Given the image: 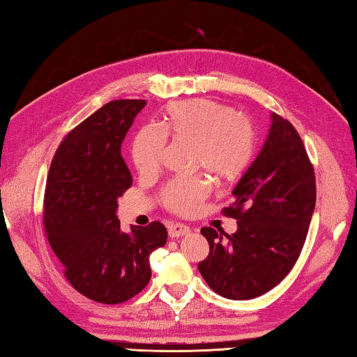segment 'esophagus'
Here are the masks:
<instances>
[{"label":"esophagus","mask_w":357,"mask_h":357,"mask_svg":"<svg viewBox=\"0 0 357 357\" xmlns=\"http://www.w3.org/2000/svg\"><path fill=\"white\" fill-rule=\"evenodd\" d=\"M190 233V227H187L184 224H172L169 225V236L170 238H179L184 236V234Z\"/></svg>","instance_id":"esophagus-1"}]
</instances>
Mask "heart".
I'll list each match as a JSON object with an SVG mask.
<instances>
[{"label":"heart","mask_w":357,"mask_h":357,"mask_svg":"<svg viewBox=\"0 0 357 357\" xmlns=\"http://www.w3.org/2000/svg\"><path fill=\"white\" fill-rule=\"evenodd\" d=\"M158 133L141 128L132 144L133 164L141 174L159 169L165 139L183 142L193 149V170H204L219 184L239 179L255 153V130L250 121L215 101L196 100L173 102L159 115ZM206 179H174L161 192V201L173 213L188 215L207 198Z\"/></svg>","instance_id":"1"}]
</instances>
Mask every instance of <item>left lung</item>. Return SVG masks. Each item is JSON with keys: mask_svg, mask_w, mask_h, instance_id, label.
I'll use <instances>...</instances> for the list:
<instances>
[{"mask_svg": "<svg viewBox=\"0 0 357 357\" xmlns=\"http://www.w3.org/2000/svg\"><path fill=\"white\" fill-rule=\"evenodd\" d=\"M271 126L222 213L238 219L233 234L201 230L210 253L198 264L204 280L227 299H253L276 287L298 261L316 206L313 165L290 121Z\"/></svg>", "mask_w": 357, "mask_h": 357, "instance_id": "left-lung-1", "label": "left lung"}]
</instances>
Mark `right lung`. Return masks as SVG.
<instances>
[{"label": "right lung", "instance_id": "add662e5", "mask_svg": "<svg viewBox=\"0 0 357 357\" xmlns=\"http://www.w3.org/2000/svg\"><path fill=\"white\" fill-rule=\"evenodd\" d=\"M144 100L110 101L59 144L44 193V231L75 290L101 304L132 299L151 278L149 257L165 245L161 222L121 231L118 198L132 185L121 156Z\"/></svg>", "mask_w": 357, "mask_h": 357}]
</instances>
